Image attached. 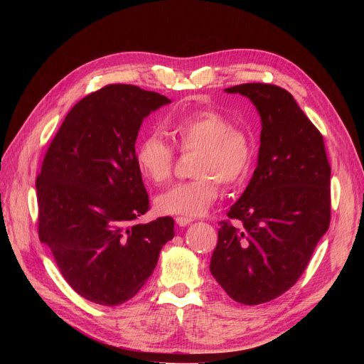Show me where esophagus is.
I'll return each instance as SVG.
<instances>
[{
    "label": "esophagus",
    "mask_w": 364,
    "mask_h": 364,
    "mask_svg": "<svg viewBox=\"0 0 364 364\" xmlns=\"http://www.w3.org/2000/svg\"><path fill=\"white\" fill-rule=\"evenodd\" d=\"M192 221H193L192 218H187V217H177V218H176V223H177L180 227H186L187 224H190Z\"/></svg>",
    "instance_id": "1"
}]
</instances>
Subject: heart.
I'll use <instances>...</instances> for the list:
<instances>
[{"label": "heart", "mask_w": 364, "mask_h": 364, "mask_svg": "<svg viewBox=\"0 0 364 364\" xmlns=\"http://www.w3.org/2000/svg\"><path fill=\"white\" fill-rule=\"evenodd\" d=\"M166 132L181 151L198 150L193 180L178 183L156 198L158 211L168 215L199 217L209 211L220 196V184L233 187L250 171L254 144L250 134L233 127L230 118L213 109L196 110L166 121ZM176 151L159 134L146 136L137 146L136 165L149 181L169 180Z\"/></svg>", "instance_id": "b5f03b06"}]
</instances>
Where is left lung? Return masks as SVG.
Returning a JSON list of instances; mask_svg holds the SVG:
<instances>
[{"label": "left lung", "mask_w": 364, "mask_h": 364, "mask_svg": "<svg viewBox=\"0 0 364 364\" xmlns=\"http://www.w3.org/2000/svg\"><path fill=\"white\" fill-rule=\"evenodd\" d=\"M261 118L258 164L227 217L209 270L245 305L269 302L296 283L331 223V165L320 131L292 94L272 84L225 88Z\"/></svg>", "instance_id": "8db88e82"}]
</instances>
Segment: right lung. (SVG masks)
<instances>
[{
  "instance_id": "obj_1",
  "label": "right lung",
  "mask_w": 364,
  "mask_h": 364,
  "mask_svg": "<svg viewBox=\"0 0 364 364\" xmlns=\"http://www.w3.org/2000/svg\"><path fill=\"white\" fill-rule=\"evenodd\" d=\"M168 103L127 84L88 94L68 113L36 178L40 240L70 288L99 305L136 295L174 237L171 217L134 223L150 208L136 140L143 119Z\"/></svg>"
}]
</instances>
